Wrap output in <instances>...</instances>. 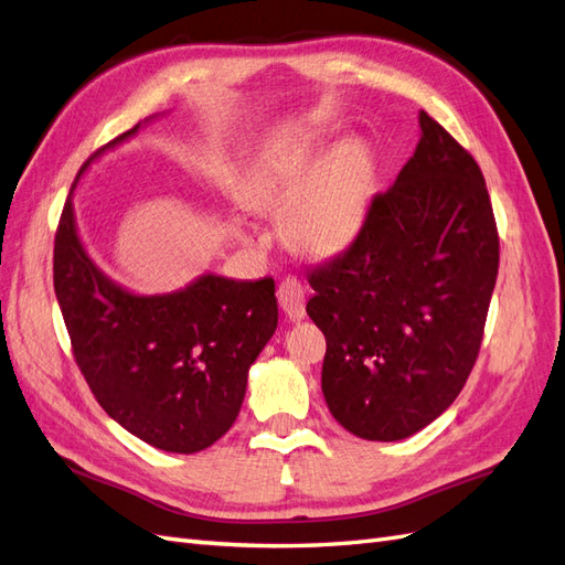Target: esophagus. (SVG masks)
<instances>
[{"label":"esophagus","mask_w":565,"mask_h":565,"mask_svg":"<svg viewBox=\"0 0 565 565\" xmlns=\"http://www.w3.org/2000/svg\"><path fill=\"white\" fill-rule=\"evenodd\" d=\"M277 298H279V308L288 320H302L306 317V288L300 286L298 279L288 277L279 284L277 288Z\"/></svg>","instance_id":"34e87169"}]
</instances>
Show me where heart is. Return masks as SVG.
Listing matches in <instances>:
<instances>
[{"instance_id":"obj_1","label":"heart","mask_w":565,"mask_h":565,"mask_svg":"<svg viewBox=\"0 0 565 565\" xmlns=\"http://www.w3.org/2000/svg\"><path fill=\"white\" fill-rule=\"evenodd\" d=\"M300 134L255 159L243 188L255 212H281L284 241L296 253L329 257L341 253L363 226L372 191V154L349 136L331 145Z\"/></svg>"}]
</instances>
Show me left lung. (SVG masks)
I'll return each instance as SVG.
<instances>
[{"label":"left lung","mask_w":565,"mask_h":565,"mask_svg":"<svg viewBox=\"0 0 565 565\" xmlns=\"http://www.w3.org/2000/svg\"><path fill=\"white\" fill-rule=\"evenodd\" d=\"M351 248L310 271L322 394L360 439L398 441L451 406L480 353L499 236L480 167L427 111Z\"/></svg>","instance_id":"left-lung-1"}]
</instances>
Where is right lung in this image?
Listing matches in <instances>:
<instances>
[{
  "label": "right lung",
  "mask_w": 565,
  "mask_h": 565,
  "mask_svg": "<svg viewBox=\"0 0 565 565\" xmlns=\"http://www.w3.org/2000/svg\"><path fill=\"white\" fill-rule=\"evenodd\" d=\"M140 126L93 154L78 177ZM54 294L99 406L169 454H198L236 423L250 365L279 322L269 277L238 281L205 271L154 296L109 279L85 248L71 198L54 238Z\"/></svg>",
  "instance_id": "right-lung-1"
}]
</instances>
